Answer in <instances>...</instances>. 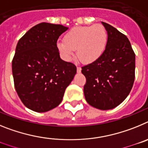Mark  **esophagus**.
Segmentation results:
<instances>
[{
  "label": "esophagus",
  "mask_w": 148,
  "mask_h": 148,
  "mask_svg": "<svg viewBox=\"0 0 148 148\" xmlns=\"http://www.w3.org/2000/svg\"><path fill=\"white\" fill-rule=\"evenodd\" d=\"M82 71V68L80 66H77V73H81Z\"/></svg>",
  "instance_id": "obj_1"
}]
</instances>
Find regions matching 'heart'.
I'll list each match as a JSON object with an SVG mask.
<instances>
[{
	"label": "heart",
	"mask_w": 148,
	"mask_h": 148,
	"mask_svg": "<svg viewBox=\"0 0 148 148\" xmlns=\"http://www.w3.org/2000/svg\"><path fill=\"white\" fill-rule=\"evenodd\" d=\"M108 35L104 26L75 27L66 33L57 47L66 60H70L76 50L78 58L83 64H91L101 58L108 45Z\"/></svg>",
	"instance_id": "b5f03b06"
}]
</instances>
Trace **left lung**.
Returning <instances> with one entry per match:
<instances>
[{"instance_id":"left-lung-1","label":"left lung","mask_w":148,"mask_h":148,"mask_svg":"<svg viewBox=\"0 0 148 148\" xmlns=\"http://www.w3.org/2000/svg\"><path fill=\"white\" fill-rule=\"evenodd\" d=\"M108 35V45L101 58L82 67L86 78L85 99L99 110L119 105L130 93L135 79L136 55L127 36L102 22Z\"/></svg>"}]
</instances>
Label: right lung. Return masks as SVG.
I'll use <instances>...</instances> for the list:
<instances>
[{"mask_svg":"<svg viewBox=\"0 0 148 148\" xmlns=\"http://www.w3.org/2000/svg\"><path fill=\"white\" fill-rule=\"evenodd\" d=\"M67 27L40 23L18 40L12 61L14 84L23 104L44 113L59 105L76 66L61 59L57 40Z\"/></svg>","mask_w":148,"mask_h":148,"instance_id":"1","label":"right lung"}]
</instances>
